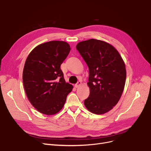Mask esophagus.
<instances>
[{"label": "esophagus", "mask_w": 151, "mask_h": 151, "mask_svg": "<svg viewBox=\"0 0 151 151\" xmlns=\"http://www.w3.org/2000/svg\"><path fill=\"white\" fill-rule=\"evenodd\" d=\"M81 86V81H78V83L75 85V88H79V87H80Z\"/></svg>", "instance_id": "1"}]
</instances>
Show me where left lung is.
<instances>
[{"label":"left lung","mask_w":151,"mask_h":151,"mask_svg":"<svg viewBox=\"0 0 151 151\" xmlns=\"http://www.w3.org/2000/svg\"><path fill=\"white\" fill-rule=\"evenodd\" d=\"M76 49L89 71L90 95L84 100V105L93 114H105L116 105L124 91L125 63L113 46L99 40L81 42Z\"/></svg>","instance_id":"1"}]
</instances>
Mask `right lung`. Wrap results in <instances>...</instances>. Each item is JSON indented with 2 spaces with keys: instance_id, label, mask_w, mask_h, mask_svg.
<instances>
[{
  "instance_id": "obj_1",
  "label": "right lung",
  "mask_w": 151,
  "mask_h": 151,
  "mask_svg": "<svg viewBox=\"0 0 151 151\" xmlns=\"http://www.w3.org/2000/svg\"><path fill=\"white\" fill-rule=\"evenodd\" d=\"M70 51L67 42L51 41L36 46L26 59L22 73L24 88L30 104L43 114L59 112L73 89L60 69Z\"/></svg>"
}]
</instances>
